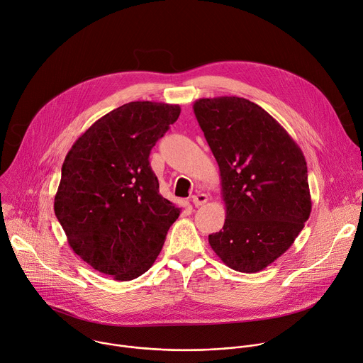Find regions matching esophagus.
Returning a JSON list of instances; mask_svg holds the SVG:
<instances>
[{
	"label": "esophagus",
	"instance_id": "esophagus-1",
	"mask_svg": "<svg viewBox=\"0 0 363 363\" xmlns=\"http://www.w3.org/2000/svg\"><path fill=\"white\" fill-rule=\"evenodd\" d=\"M192 202L195 206H201L208 202V195L202 194V192H196L195 195H192Z\"/></svg>",
	"mask_w": 363,
	"mask_h": 363
}]
</instances>
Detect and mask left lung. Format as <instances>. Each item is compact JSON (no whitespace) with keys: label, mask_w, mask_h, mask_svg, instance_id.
Masks as SVG:
<instances>
[{"label":"left lung","mask_w":363,"mask_h":363,"mask_svg":"<svg viewBox=\"0 0 363 363\" xmlns=\"http://www.w3.org/2000/svg\"><path fill=\"white\" fill-rule=\"evenodd\" d=\"M194 112L218 162L226 208L209 245L230 269L259 272L289 250L311 215L305 157L250 99L201 98Z\"/></svg>","instance_id":"left-lung-1"}]
</instances>
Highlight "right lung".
Masks as SVG:
<instances>
[{
	"label": "right lung",
	"mask_w": 363,
	"mask_h": 363,
	"mask_svg": "<svg viewBox=\"0 0 363 363\" xmlns=\"http://www.w3.org/2000/svg\"><path fill=\"white\" fill-rule=\"evenodd\" d=\"M179 105L135 101L108 112L65 157L54 201L72 251L115 281L145 274L181 208L160 194L150 165L154 145Z\"/></svg>",
	"instance_id": "obj_1"
}]
</instances>
